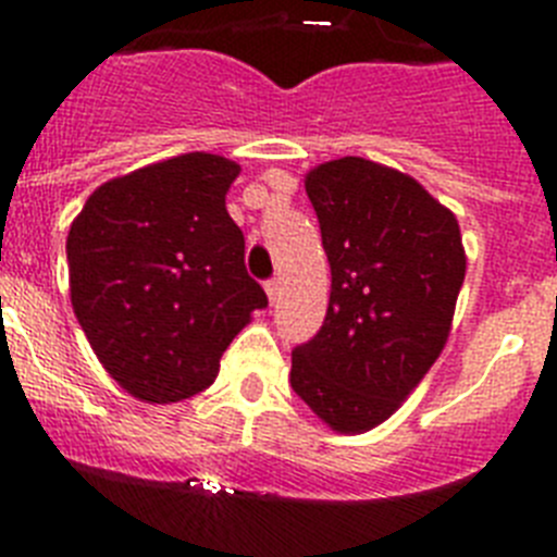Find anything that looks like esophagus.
Here are the masks:
<instances>
[{
    "instance_id": "esophagus-1",
    "label": "esophagus",
    "mask_w": 557,
    "mask_h": 557,
    "mask_svg": "<svg viewBox=\"0 0 557 557\" xmlns=\"http://www.w3.org/2000/svg\"><path fill=\"white\" fill-rule=\"evenodd\" d=\"M278 282H275V278H270L268 284H264V293H268V298H270V304H275V298H278Z\"/></svg>"
}]
</instances>
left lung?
Returning <instances> with one entry per match:
<instances>
[{"mask_svg": "<svg viewBox=\"0 0 557 557\" xmlns=\"http://www.w3.org/2000/svg\"><path fill=\"white\" fill-rule=\"evenodd\" d=\"M332 268L326 321L295 346L289 385L334 432L387 421L451 332L466 278L457 218L405 172L326 161L307 172Z\"/></svg>", "mask_w": 557, "mask_h": 557, "instance_id": "1", "label": "left lung"}]
</instances>
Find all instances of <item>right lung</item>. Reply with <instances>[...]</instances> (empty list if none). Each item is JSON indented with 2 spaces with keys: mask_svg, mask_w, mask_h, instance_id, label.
<instances>
[{
  "mask_svg": "<svg viewBox=\"0 0 557 557\" xmlns=\"http://www.w3.org/2000/svg\"><path fill=\"white\" fill-rule=\"evenodd\" d=\"M239 164L186 152L95 189L66 236L77 323L120 387L147 405L218 379L220 357L268 295L225 209Z\"/></svg>",
  "mask_w": 557,
  "mask_h": 557,
  "instance_id": "add662e5",
  "label": "right lung"
}]
</instances>
